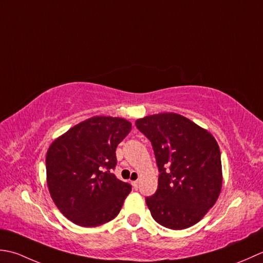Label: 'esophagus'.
I'll return each mask as SVG.
<instances>
[{
    "instance_id": "obj_1",
    "label": "esophagus",
    "mask_w": 263,
    "mask_h": 263,
    "mask_svg": "<svg viewBox=\"0 0 263 263\" xmlns=\"http://www.w3.org/2000/svg\"><path fill=\"white\" fill-rule=\"evenodd\" d=\"M132 185H133V187L135 190H137L138 189V180H135V181H132Z\"/></svg>"
}]
</instances>
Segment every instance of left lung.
<instances>
[{"mask_svg":"<svg viewBox=\"0 0 263 263\" xmlns=\"http://www.w3.org/2000/svg\"><path fill=\"white\" fill-rule=\"evenodd\" d=\"M135 124L151 142L160 173L157 192L145 199L153 219L175 230L197 223L221 191L217 141L204 128L174 112L144 117Z\"/></svg>","mask_w":263,"mask_h":263,"instance_id":"1","label":"left lung"}]
</instances>
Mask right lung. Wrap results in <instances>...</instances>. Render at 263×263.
<instances>
[{
	"instance_id": "obj_1",
	"label": "right lung",
	"mask_w": 263,
	"mask_h": 263,
	"mask_svg": "<svg viewBox=\"0 0 263 263\" xmlns=\"http://www.w3.org/2000/svg\"><path fill=\"white\" fill-rule=\"evenodd\" d=\"M132 129L124 118L96 116L73 126L46 153V180L53 202L82 227H98L120 212L132 186L111 174L116 148Z\"/></svg>"
}]
</instances>
